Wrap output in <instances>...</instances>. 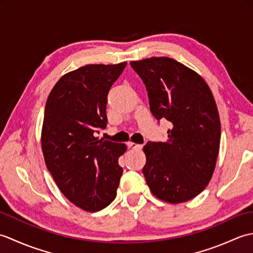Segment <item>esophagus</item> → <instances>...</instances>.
<instances>
[{"label":"esophagus","instance_id":"esophagus-1","mask_svg":"<svg viewBox=\"0 0 253 253\" xmlns=\"http://www.w3.org/2000/svg\"><path fill=\"white\" fill-rule=\"evenodd\" d=\"M127 144H128V147L131 148V149H141L142 148L141 144H138V143H135L132 141H129Z\"/></svg>","mask_w":253,"mask_h":253}]
</instances>
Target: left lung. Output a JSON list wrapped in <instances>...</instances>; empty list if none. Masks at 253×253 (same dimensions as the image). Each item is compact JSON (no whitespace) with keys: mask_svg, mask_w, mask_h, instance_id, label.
<instances>
[{"mask_svg":"<svg viewBox=\"0 0 253 253\" xmlns=\"http://www.w3.org/2000/svg\"><path fill=\"white\" fill-rule=\"evenodd\" d=\"M130 65L146 84L153 116L171 123L168 140L143 147L144 178L160 200H191L211 180L219 151L221 121L212 91L200 75L173 58Z\"/></svg>","mask_w":253,"mask_h":253,"instance_id":"1","label":"left lung"}]
</instances>
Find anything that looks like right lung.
<instances>
[{"label":"right lung","instance_id":"1","mask_svg":"<svg viewBox=\"0 0 253 253\" xmlns=\"http://www.w3.org/2000/svg\"><path fill=\"white\" fill-rule=\"evenodd\" d=\"M126 62L89 64L60 78L47 96L41 146L58 189L75 206L98 212L114 200L125 143L95 137L106 127L107 94Z\"/></svg>","mask_w":253,"mask_h":253}]
</instances>
